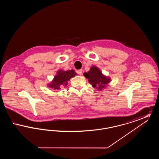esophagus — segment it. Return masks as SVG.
Returning a JSON list of instances; mask_svg holds the SVG:
<instances>
[{
    "instance_id": "obj_1",
    "label": "esophagus",
    "mask_w": 159,
    "mask_h": 159,
    "mask_svg": "<svg viewBox=\"0 0 159 159\" xmlns=\"http://www.w3.org/2000/svg\"><path fill=\"white\" fill-rule=\"evenodd\" d=\"M77 73L79 75H82V70H79L77 71Z\"/></svg>"
}]
</instances>
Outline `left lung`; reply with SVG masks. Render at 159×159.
<instances>
[{
    "mask_svg": "<svg viewBox=\"0 0 159 159\" xmlns=\"http://www.w3.org/2000/svg\"><path fill=\"white\" fill-rule=\"evenodd\" d=\"M89 83L93 88H96L98 91L104 89L111 81V77L104 75L101 70L97 66H92L88 72L83 73Z\"/></svg>",
    "mask_w": 159,
    "mask_h": 159,
    "instance_id": "8db88e82",
    "label": "left lung"
}]
</instances>
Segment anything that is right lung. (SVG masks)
Wrapping results in <instances>:
<instances>
[{"label": "right lung", "mask_w": 159, "mask_h": 159, "mask_svg": "<svg viewBox=\"0 0 159 159\" xmlns=\"http://www.w3.org/2000/svg\"><path fill=\"white\" fill-rule=\"evenodd\" d=\"M77 75L74 70H59L57 72V75L53 77V79L50 83L47 84L48 88H50L55 91L61 90V86H67L68 81L71 78Z\"/></svg>", "instance_id": "right-lung-1"}]
</instances>
